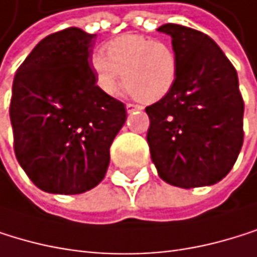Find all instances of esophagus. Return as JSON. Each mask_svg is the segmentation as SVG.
<instances>
[{"instance_id":"1","label":"esophagus","mask_w":257,"mask_h":257,"mask_svg":"<svg viewBox=\"0 0 257 257\" xmlns=\"http://www.w3.org/2000/svg\"><path fill=\"white\" fill-rule=\"evenodd\" d=\"M125 108H127L128 113H132V111H135V110H141V105H138V103H132V102H128L127 105H125Z\"/></svg>"}]
</instances>
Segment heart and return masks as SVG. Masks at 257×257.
Listing matches in <instances>:
<instances>
[{"mask_svg": "<svg viewBox=\"0 0 257 257\" xmlns=\"http://www.w3.org/2000/svg\"><path fill=\"white\" fill-rule=\"evenodd\" d=\"M93 57V69L100 90L114 94L122 80L127 90L146 102L164 97L177 79V55L158 40L138 34L121 35Z\"/></svg>", "mask_w": 257, "mask_h": 257, "instance_id": "obj_1", "label": "heart"}]
</instances>
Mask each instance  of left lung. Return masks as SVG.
<instances>
[{"instance_id": "left-lung-1", "label": "left lung", "mask_w": 257, "mask_h": 257, "mask_svg": "<svg viewBox=\"0 0 257 257\" xmlns=\"http://www.w3.org/2000/svg\"><path fill=\"white\" fill-rule=\"evenodd\" d=\"M177 79L163 99L146 107L147 143L160 177L178 188L220 181L243 143V99L232 63L206 34L167 23Z\"/></svg>"}]
</instances>
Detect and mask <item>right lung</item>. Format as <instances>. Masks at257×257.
Wrapping results in <instances>:
<instances>
[{
    "mask_svg": "<svg viewBox=\"0 0 257 257\" xmlns=\"http://www.w3.org/2000/svg\"><path fill=\"white\" fill-rule=\"evenodd\" d=\"M96 34L66 28L45 37L14 79L11 122L20 166L37 188L82 194L105 177L125 105L96 85Z\"/></svg>",
    "mask_w": 257,
    "mask_h": 257,
    "instance_id": "add662e5",
    "label": "right lung"
}]
</instances>
